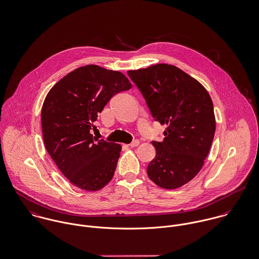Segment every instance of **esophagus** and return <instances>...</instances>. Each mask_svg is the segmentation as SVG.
<instances>
[{"label":"esophagus","mask_w":259,"mask_h":259,"mask_svg":"<svg viewBox=\"0 0 259 259\" xmlns=\"http://www.w3.org/2000/svg\"><path fill=\"white\" fill-rule=\"evenodd\" d=\"M139 143H140V141H139L138 139H135V140H133V141L129 144V146H130V147H136V146L139 145Z\"/></svg>","instance_id":"obj_1"}]
</instances>
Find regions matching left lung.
<instances>
[{"label": "left lung", "mask_w": 259, "mask_h": 259, "mask_svg": "<svg viewBox=\"0 0 259 259\" xmlns=\"http://www.w3.org/2000/svg\"><path fill=\"white\" fill-rule=\"evenodd\" d=\"M127 74L154 120L167 125L164 140L152 142L156 155L148 164V177L162 188H178L197 175L210 150L215 133L212 100L197 80L172 65Z\"/></svg>", "instance_id": "obj_1"}]
</instances>
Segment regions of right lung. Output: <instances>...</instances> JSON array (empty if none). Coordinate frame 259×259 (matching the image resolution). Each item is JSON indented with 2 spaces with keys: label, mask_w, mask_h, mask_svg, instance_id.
I'll list each match as a JSON object with an SVG mask.
<instances>
[{
  "label": "right lung",
  "mask_w": 259,
  "mask_h": 259,
  "mask_svg": "<svg viewBox=\"0 0 259 259\" xmlns=\"http://www.w3.org/2000/svg\"><path fill=\"white\" fill-rule=\"evenodd\" d=\"M131 87L122 73L87 65L62 78L46 96L41 113L45 147L73 185L96 191L112 179L121 146L99 140L91 129L110 99Z\"/></svg>",
  "instance_id": "right-lung-1"
}]
</instances>
